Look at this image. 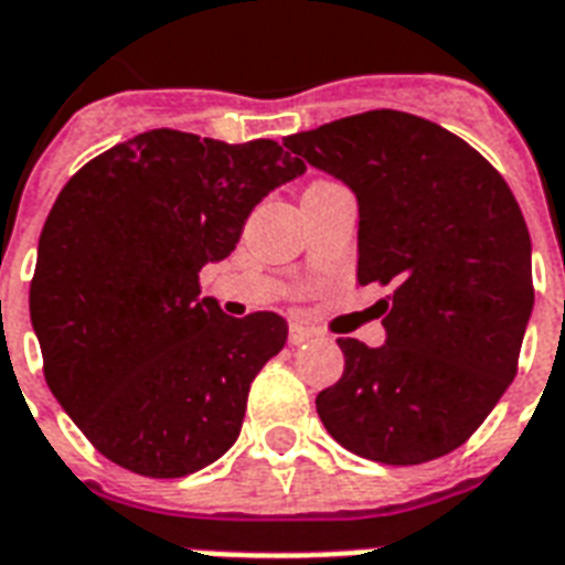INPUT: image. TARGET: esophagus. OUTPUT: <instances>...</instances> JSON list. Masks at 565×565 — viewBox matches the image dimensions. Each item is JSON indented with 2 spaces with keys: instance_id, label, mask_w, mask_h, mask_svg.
Here are the masks:
<instances>
[{
  "instance_id": "obj_1",
  "label": "esophagus",
  "mask_w": 565,
  "mask_h": 565,
  "mask_svg": "<svg viewBox=\"0 0 565 565\" xmlns=\"http://www.w3.org/2000/svg\"><path fill=\"white\" fill-rule=\"evenodd\" d=\"M309 339H315V330H309V327H303V323L297 321L288 323V344H303L309 342Z\"/></svg>"
}]
</instances>
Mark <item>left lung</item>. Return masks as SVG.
I'll list each match as a JSON object with an SVG mask.
<instances>
[{"mask_svg":"<svg viewBox=\"0 0 565 565\" xmlns=\"http://www.w3.org/2000/svg\"><path fill=\"white\" fill-rule=\"evenodd\" d=\"M360 200V277L386 344L339 339L344 374L315 397L323 427L365 460L418 466L457 450L519 371L533 309L531 235L504 177L424 117L377 108L288 135Z\"/></svg>","mask_w":565,"mask_h":565,"instance_id":"obj_1","label":"left lung"}]
</instances>
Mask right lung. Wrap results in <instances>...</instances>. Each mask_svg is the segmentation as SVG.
<instances>
[{"mask_svg": "<svg viewBox=\"0 0 565 565\" xmlns=\"http://www.w3.org/2000/svg\"><path fill=\"white\" fill-rule=\"evenodd\" d=\"M303 170L270 138L152 129L61 188L29 309L46 386L103 457L185 478L233 448L250 383L288 327L200 300V270L226 259L253 205Z\"/></svg>", "mask_w": 565, "mask_h": 565, "instance_id": "right-lung-1", "label": "right lung"}]
</instances>
